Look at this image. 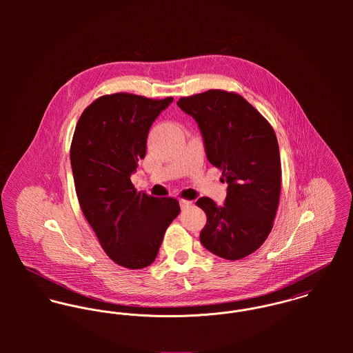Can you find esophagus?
Instances as JSON below:
<instances>
[{
  "mask_svg": "<svg viewBox=\"0 0 353 353\" xmlns=\"http://www.w3.org/2000/svg\"><path fill=\"white\" fill-rule=\"evenodd\" d=\"M193 202L189 201V200H183V199H181L179 200V205H181V208L182 209H185V208H188V206H190Z\"/></svg>",
  "mask_w": 353,
  "mask_h": 353,
  "instance_id": "1",
  "label": "esophagus"
}]
</instances>
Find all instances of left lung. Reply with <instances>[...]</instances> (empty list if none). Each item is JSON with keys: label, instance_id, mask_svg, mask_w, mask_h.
<instances>
[{"label": "left lung", "instance_id": "8db88e82", "mask_svg": "<svg viewBox=\"0 0 353 353\" xmlns=\"http://www.w3.org/2000/svg\"><path fill=\"white\" fill-rule=\"evenodd\" d=\"M201 130L206 157L228 183L224 206L202 197L206 213L202 246L224 259L245 258L273 228L281 163L276 133L249 101L235 92L209 90L176 101Z\"/></svg>", "mask_w": 353, "mask_h": 353}]
</instances>
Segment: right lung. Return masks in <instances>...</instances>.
I'll return each instance as SVG.
<instances>
[{
  "instance_id": "obj_1",
  "label": "right lung",
  "mask_w": 353,
  "mask_h": 353,
  "mask_svg": "<svg viewBox=\"0 0 353 353\" xmlns=\"http://www.w3.org/2000/svg\"><path fill=\"white\" fill-rule=\"evenodd\" d=\"M172 101L104 95L83 111L74 129L70 164L81 210L103 250L128 269L151 265L181 212L178 200L137 192L130 181L145 157L153 121Z\"/></svg>"
}]
</instances>
